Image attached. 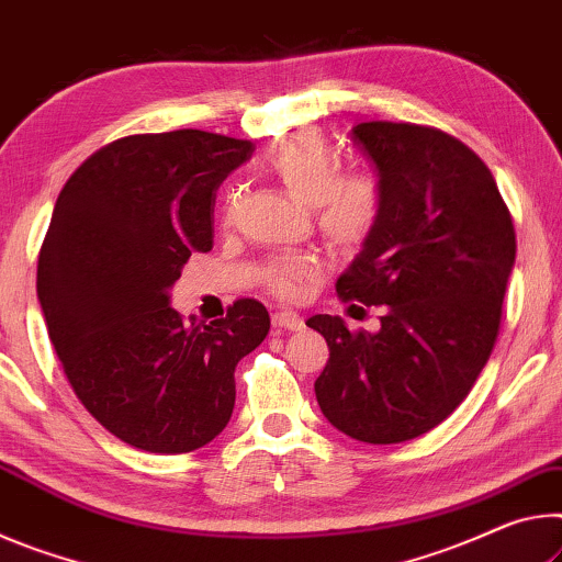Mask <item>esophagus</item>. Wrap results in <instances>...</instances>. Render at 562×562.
Instances as JSON below:
<instances>
[{
  "instance_id": "esophagus-1",
  "label": "esophagus",
  "mask_w": 562,
  "mask_h": 562,
  "mask_svg": "<svg viewBox=\"0 0 562 562\" xmlns=\"http://www.w3.org/2000/svg\"><path fill=\"white\" fill-rule=\"evenodd\" d=\"M273 326L276 328H286V330H301L303 318L299 314H293V311H276Z\"/></svg>"
}]
</instances>
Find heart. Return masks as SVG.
I'll return each mask as SVG.
<instances>
[{
	"mask_svg": "<svg viewBox=\"0 0 562 562\" xmlns=\"http://www.w3.org/2000/svg\"><path fill=\"white\" fill-rule=\"evenodd\" d=\"M269 169L293 196L314 206L316 226L338 254H358L379 232L385 191L373 171H341V159L314 132H301L269 154ZM236 191L226 196L232 216ZM324 276L316 256H286L266 266V291L279 299H303Z\"/></svg>",
	"mask_w": 562,
	"mask_h": 562,
	"instance_id": "b5f03b06",
	"label": "heart"
}]
</instances>
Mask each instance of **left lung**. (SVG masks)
Here are the masks:
<instances>
[{"label":"left lung","instance_id":"left-lung-1","mask_svg":"<svg viewBox=\"0 0 562 562\" xmlns=\"http://www.w3.org/2000/svg\"><path fill=\"white\" fill-rule=\"evenodd\" d=\"M351 134L375 164L385 206L336 291L351 308L381 306V328L348 330L326 314L306 326L328 344L316 398L330 426L389 446L443 423L488 363L515 228L491 169L456 136L393 122Z\"/></svg>","mask_w":562,"mask_h":562}]
</instances>
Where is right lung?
<instances>
[{
    "mask_svg": "<svg viewBox=\"0 0 562 562\" xmlns=\"http://www.w3.org/2000/svg\"><path fill=\"white\" fill-rule=\"evenodd\" d=\"M254 142L179 128L101 146L59 191L36 261L54 351L109 434L149 453H189L232 418L236 363L269 334L238 299L224 318L183 324L169 289L214 246L216 189Z\"/></svg>",
    "mask_w": 562,
    "mask_h": 562,
    "instance_id": "right-lung-1",
    "label": "right lung"
}]
</instances>
